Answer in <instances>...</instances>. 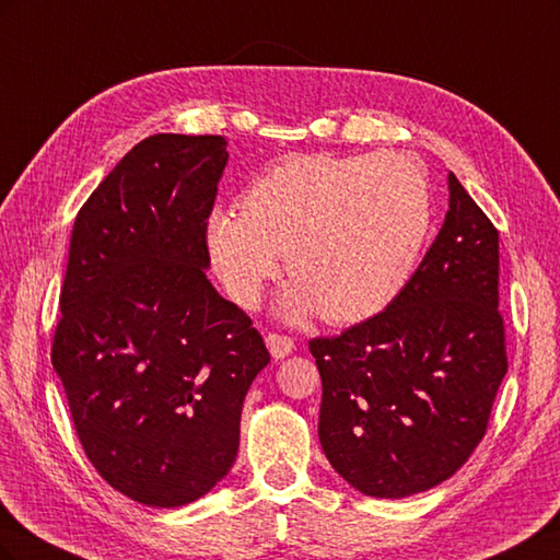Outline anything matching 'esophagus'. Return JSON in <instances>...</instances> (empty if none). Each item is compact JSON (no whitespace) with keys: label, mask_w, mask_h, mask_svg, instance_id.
Listing matches in <instances>:
<instances>
[{"label":"esophagus","mask_w":560,"mask_h":560,"mask_svg":"<svg viewBox=\"0 0 560 560\" xmlns=\"http://www.w3.org/2000/svg\"><path fill=\"white\" fill-rule=\"evenodd\" d=\"M266 346L270 350V354H273L276 360H282L287 358V354H292L294 350V338L287 336V334H268L266 336Z\"/></svg>","instance_id":"1"}]
</instances>
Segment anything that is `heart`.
I'll use <instances>...</instances> for the list:
<instances>
[{
	"mask_svg": "<svg viewBox=\"0 0 560 560\" xmlns=\"http://www.w3.org/2000/svg\"><path fill=\"white\" fill-rule=\"evenodd\" d=\"M430 224V182L413 156L296 154L252 179L241 214L217 208L206 245L238 306H257L282 254L287 317L319 311L331 325H354L397 296Z\"/></svg>",
	"mask_w": 560,
	"mask_h": 560,
	"instance_id": "b5f03b06",
	"label": "heart"
}]
</instances>
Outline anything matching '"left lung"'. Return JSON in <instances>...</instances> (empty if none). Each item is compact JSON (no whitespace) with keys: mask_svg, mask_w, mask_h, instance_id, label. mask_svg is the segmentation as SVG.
<instances>
[{"mask_svg":"<svg viewBox=\"0 0 560 560\" xmlns=\"http://www.w3.org/2000/svg\"><path fill=\"white\" fill-rule=\"evenodd\" d=\"M448 191L442 231L387 308L308 341L322 451L371 498L453 477L483 439L506 374L500 233L453 173Z\"/></svg>","mask_w":560,"mask_h":560,"instance_id":"1","label":"left lung"}]
</instances>
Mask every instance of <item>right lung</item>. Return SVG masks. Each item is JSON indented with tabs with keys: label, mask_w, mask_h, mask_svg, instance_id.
I'll list each match as a JSON object with an SVG mask.
<instances>
[{
	"label": "right lung",
	"mask_w": 560,
	"mask_h": 560,
	"mask_svg": "<svg viewBox=\"0 0 560 560\" xmlns=\"http://www.w3.org/2000/svg\"><path fill=\"white\" fill-rule=\"evenodd\" d=\"M222 135L135 144L74 219L50 362L79 442L118 493L189 504L241 444L261 334L219 296L206 226L229 161Z\"/></svg>",
	"instance_id": "add662e5"
}]
</instances>
